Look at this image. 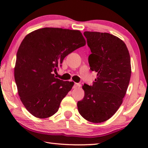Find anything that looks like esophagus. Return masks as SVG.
<instances>
[{
    "mask_svg": "<svg viewBox=\"0 0 148 148\" xmlns=\"http://www.w3.org/2000/svg\"><path fill=\"white\" fill-rule=\"evenodd\" d=\"M78 86H81V84H80L79 83H75V82L74 83V85H73V88H76L77 87H78Z\"/></svg>",
    "mask_w": 148,
    "mask_h": 148,
    "instance_id": "1",
    "label": "esophagus"
}]
</instances>
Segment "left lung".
<instances>
[{
	"label": "left lung",
	"instance_id": "1",
	"mask_svg": "<svg viewBox=\"0 0 148 148\" xmlns=\"http://www.w3.org/2000/svg\"><path fill=\"white\" fill-rule=\"evenodd\" d=\"M91 51L88 62L97 78L84 84L83 99L77 102L80 114L92 123H101L114 114L123 101L131 75V59L122 40L109 33L84 32Z\"/></svg>",
	"mask_w": 148,
	"mask_h": 148
}]
</instances>
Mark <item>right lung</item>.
<instances>
[{
	"label": "right lung",
	"mask_w": 148,
	"mask_h": 148,
	"mask_svg": "<svg viewBox=\"0 0 148 148\" xmlns=\"http://www.w3.org/2000/svg\"><path fill=\"white\" fill-rule=\"evenodd\" d=\"M79 30L43 28L23 39L18 49L14 69L21 101L31 114L46 118L54 114L73 82L56 79L65 57L84 46Z\"/></svg>",
	"instance_id": "right-lung-1"
}]
</instances>
